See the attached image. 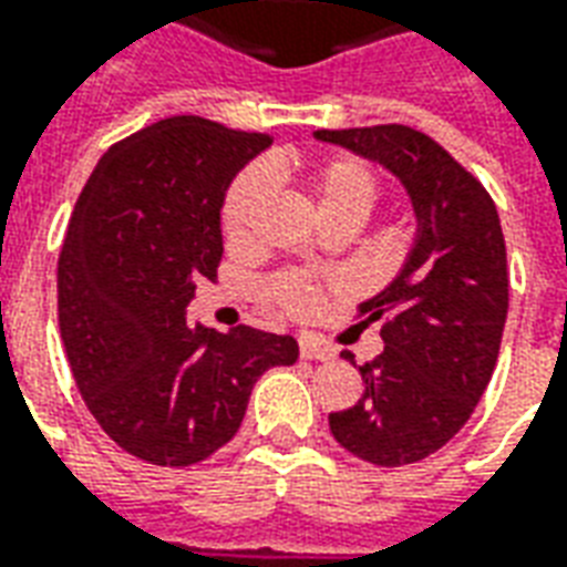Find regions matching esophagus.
<instances>
[{"instance_id":"34e87169","label":"esophagus","mask_w":567,"mask_h":567,"mask_svg":"<svg viewBox=\"0 0 567 567\" xmlns=\"http://www.w3.org/2000/svg\"><path fill=\"white\" fill-rule=\"evenodd\" d=\"M300 355L312 358V361H328L333 352L324 343H319L316 337H300Z\"/></svg>"}]
</instances>
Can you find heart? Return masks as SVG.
Wrapping results in <instances>:
<instances>
[{
    "label": "heart",
    "instance_id": "obj_1",
    "mask_svg": "<svg viewBox=\"0 0 567 567\" xmlns=\"http://www.w3.org/2000/svg\"><path fill=\"white\" fill-rule=\"evenodd\" d=\"M267 174L262 169H246L227 187L221 206V230L227 246L243 248L255 236L264 203L270 197V178L300 173L309 187V197L316 203L321 224L324 221H368V215L380 199V178L368 163L358 157H328L300 166L285 154H272L267 161ZM272 303H279L291 316H309L319 307L321 288L303 272H282L270 282Z\"/></svg>",
    "mask_w": 567,
    "mask_h": 567
}]
</instances>
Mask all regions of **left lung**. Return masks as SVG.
<instances>
[{
  "label": "left lung",
  "mask_w": 567,
  "mask_h": 567,
  "mask_svg": "<svg viewBox=\"0 0 567 567\" xmlns=\"http://www.w3.org/2000/svg\"><path fill=\"white\" fill-rule=\"evenodd\" d=\"M385 166L416 212V243L380 295L361 303L382 319L380 355L361 364L364 394L331 413V434L361 462L401 467L427 458L471 419L498 361L511 276L498 209L450 151L404 124L316 130ZM346 361L355 364L352 352Z\"/></svg>",
  "instance_id": "8db88e82"
}]
</instances>
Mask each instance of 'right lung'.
Wrapping results in <instances>:
<instances>
[{"label":"right lung","instance_id":"add662e5","mask_svg":"<svg viewBox=\"0 0 567 567\" xmlns=\"http://www.w3.org/2000/svg\"><path fill=\"white\" fill-rule=\"evenodd\" d=\"M270 142L166 117L105 151L75 203L56 264L60 337L93 419L142 462L209 458L243 425L255 382L297 361L288 333L185 321L197 279L221 264L224 194Z\"/></svg>","mask_w":567,"mask_h":567}]
</instances>
